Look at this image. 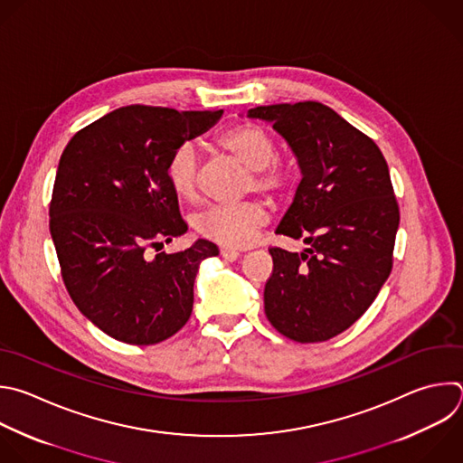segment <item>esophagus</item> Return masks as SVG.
I'll use <instances>...</instances> for the list:
<instances>
[{"instance_id": "34e87169", "label": "esophagus", "mask_w": 463, "mask_h": 463, "mask_svg": "<svg viewBox=\"0 0 463 463\" xmlns=\"http://www.w3.org/2000/svg\"><path fill=\"white\" fill-rule=\"evenodd\" d=\"M222 256L227 260V261H234V260H238L240 258V250H236V249H222Z\"/></svg>"}]
</instances>
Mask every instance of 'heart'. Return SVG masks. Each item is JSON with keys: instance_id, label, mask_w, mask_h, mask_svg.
<instances>
[{"instance_id": "1", "label": "heart", "mask_w": 463, "mask_h": 463, "mask_svg": "<svg viewBox=\"0 0 463 463\" xmlns=\"http://www.w3.org/2000/svg\"><path fill=\"white\" fill-rule=\"evenodd\" d=\"M218 146L229 152L247 169H250V189L272 202L290 198L298 184L292 162L276 156L272 136L252 121H241L222 132ZM167 182L173 193L194 202L200 194V154L185 141L175 148L167 162ZM269 214L263 203L247 202L238 205H214L194 218L196 231L227 249H241L254 241L256 234L267 225Z\"/></svg>"}]
</instances>
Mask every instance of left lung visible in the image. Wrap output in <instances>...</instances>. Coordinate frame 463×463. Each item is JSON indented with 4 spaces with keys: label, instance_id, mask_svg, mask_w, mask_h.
Instances as JSON below:
<instances>
[{
    "label": "left lung",
    "instance_id": "obj_1",
    "mask_svg": "<svg viewBox=\"0 0 463 463\" xmlns=\"http://www.w3.org/2000/svg\"><path fill=\"white\" fill-rule=\"evenodd\" d=\"M272 121L301 167L294 202L276 234L309 243L305 252L270 247L265 315L299 344L347 331L392 270L400 207L378 145L320 101L254 107Z\"/></svg>",
    "mask_w": 463,
    "mask_h": 463
}]
</instances>
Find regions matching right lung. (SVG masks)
Returning <instances> with one entry per match:
<instances>
[{
	"instance_id": "right-lung-1",
	"label": "right lung",
	"mask_w": 463,
	"mask_h": 463,
	"mask_svg": "<svg viewBox=\"0 0 463 463\" xmlns=\"http://www.w3.org/2000/svg\"><path fill=\"white\" fill-rule=\"evenodd\" d=\"M222 114L127 105L78 130L61 154L49 205L61 278L78 309L114 340L154 345L191 318L198 265L218 247L198 240L175 254L146 250L187 231L167 162Z\"/></svg>"
}]
</instances>
